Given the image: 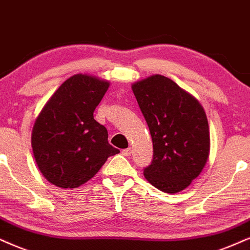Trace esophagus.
<instances>
[{"instance_id": "obj_1", "label": "esophagus", "mask_w": 250, "mask_h": 250, "mask_svg": "<svg viewBox=\"0 0 250 250\" xmlns=\"http://www.w3.org/2000/svg\"><path fill=\"white\" fill-rule=\"evenodd\" d=\"M122 153H123V156H125V157H129V156H131V153H132V148H131V147L125 148V150L122 151Z\"/></svg>"}]
</instances>
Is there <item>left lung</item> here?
Returning <instances> with one entry per match:
<instances>
[{
    "mask_svg": "<svg viewBox=\"0 0 250 250\" xmlns=\"http://www.w3.org/2000/svg\"><path fill=\"white\" fill-rule=\"evenodd\" d=\"M131 88L153 143L145 179L164 192L181 191L200 175L209 158L210 131L203 107L162 75L136 82Z\"/></svg>",
    "mask_w": 250,
    "mask_h": 250,
    "instance_id": "1",
    "label": "left lung"
}]
</instances>
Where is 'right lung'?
Here are the masks:
<instances>
[{"mask_svg": "<svg viewBox=\"0 0 250 250\" xmlns=\"http://www.w3.org/2000/svg\"><path fill=\"white\" fill-rule=\"evenodd\" d=\"M109 83L93 76H71L49 98L34 122L32 150L40 172L60 188H77L92 179L120 150L93 118Z\"/></svg>", "mask_w": 250, "mask_h": 250, "instance_id": "add662e5", "label": "right lung"}]
</instances>
